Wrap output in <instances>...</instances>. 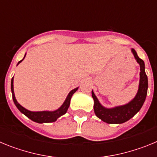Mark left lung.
I'll use <instances>...</instances> for the list:
<instances>
[{
	"instance_id": "1",
	"label": "left lung",
	"mask_w": 157,
	"mask_h": 157,
	"mask_svg": "<svg viewBox=\"0 0 157 157\" xmlns=\"http://www.w3.org/2000/svg\"><path fill=\"white\" fill-rule=\"evenodd\" d=\"M137 63L140 66V79L138 92L135 97L128 103L112 108H106L101 105L99 100L92 90V98L94 99V113L100 120L109 124H121L128 121L134 117L141 109L145 101L148 91V77L145 74V63L138 57L134 48H130Z\"/></svg>"
}]
</instances>
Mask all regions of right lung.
I'll return each mask as SVG.
<instances>
[{"label":"right lung","instance_id":"right-lung-1","mask_svg":"<svg viewBox=\"0 0 157 157\" xmlns=\"http://www.w3.org/2000/svg\"><path fill=\"white\" fill-rule=\"evenodd\" d=\"M25 56H26V54H25L24 57L23 59H21L19 63H17V65H19V63H21L24 59ZM14 77H12V81H11V90H12V99H13L14 104L16 105V108L19 110V112L23 113V115L28 117L30 120H31L32 121L36 122L37 123H52V122H55L57 120L58 118H59L60 116H62L63 115H64L67 112V109H68L69 106H70L71 104V97L73 96V94L78 90V87H76V88L73 89L72 90H71L69 92V94L67 96L66 99L63 101V103L62 104V105L59 107V109H57L56 110L54 111H39V112H33V111H30L28 109H25L24 107L22 106L20 104L18 103L17 100L16 99V96H15V93H14V85H13V81H14Z\"/></svg>","mask_w":157,"mask_h":157}]
</instances>
